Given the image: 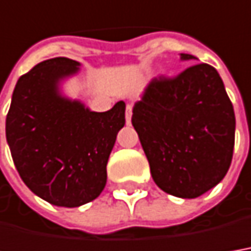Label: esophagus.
<instances>
[{
	"label": "esophagus",
	"instance_id": "obj_1",
	"mask_svg": "<svg viewBox=\"0 0 251 251\" xmlns=\"http://www.w3.org/2000/svg\"><path fill=\"white\" fill-rule=\"evenodd\" d=\"M132 110H133L132 105H130V104H127V105H126V115H125L126 125H130V122H132Z\"/></svg>",
	"mask_w": 251,
	"mask_h": 251
}]
</instances>
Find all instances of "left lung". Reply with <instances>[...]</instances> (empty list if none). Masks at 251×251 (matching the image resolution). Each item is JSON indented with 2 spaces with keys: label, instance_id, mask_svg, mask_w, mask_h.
Listing matches in <instances>:
<instances>
[{
  "label": "left lung",
  "instance_id": "1",
  "mask_svg": "<svg viewBox=\"0 0 251 251\" xmlns=\"http://www.w3.org/2000/svg\"><path fill=\"white\" fill-rule=\"evenodd\" d=\"M181 60H194L181 53ZM151 176L162 191L192 199L226 177L235 146V112L217 70L206 63L154 78L133 107Z\"/></svg>",
  "mask_w": 251,
  "mask_h": 251
}]
</instances>
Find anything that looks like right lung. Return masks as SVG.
Returning a JSON list of instances; mask_svg holds the SVG:
<instances>
[{"mask_svg":"<svg viewBox=\"0 0 251 251\" xmlns=\"http://www.w3.org/2000/svg\"><path fill=\"white\" fill-rule=\"evenodd\" d=\"M79 63L54 57L19 78L5 132L12 159L30 190L54 206L78 207L107 183V162L125 125V103L95 112L59 93Z\"/></svg>","mask_w":251,"mask_h":251,"instance_id":"add662e5","label":"right lung"}]
</instances>
